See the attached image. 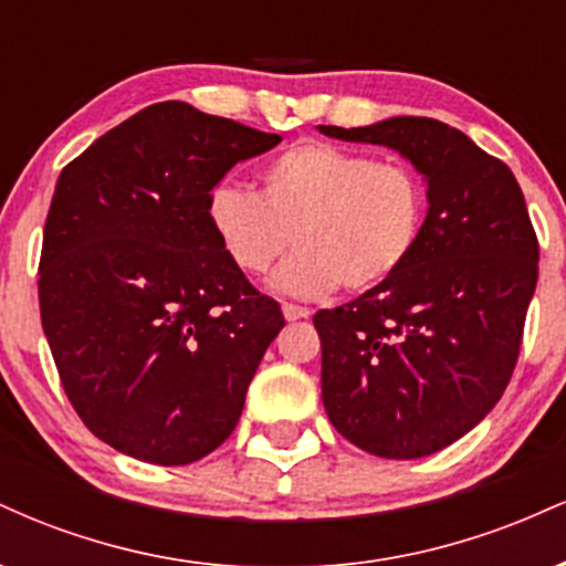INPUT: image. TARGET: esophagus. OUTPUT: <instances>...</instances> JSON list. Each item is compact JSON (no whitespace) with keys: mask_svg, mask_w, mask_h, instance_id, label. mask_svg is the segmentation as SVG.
Masks as SVG:
<instances>
[{"mask_svg":"<svg viewBox=\"0 0 566 566\" xmlns=\"http://www.w3.org/2000/svg\"><path fill=\"white\" fill-rule=\"evenodd\" d=\"M282 314L287 322H297V319H308V308L295 303H282Z\"/></svg>","mask_w":566,"mask_h":566,"instance_id":"1","label":"esophagus"}]
</instances>
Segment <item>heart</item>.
<instances>
[{
	"mask_svg": "<svg viewBox=\"0 0 566 566\" xmlns=\"http://www.w3.org/2000/svg\"><path fill=\"white\" fill-rule=\"evenodd\" d=\"M261 188V197L216 188L207 218L231 263L250 276H265L292 244L301 247L276 276L290 295L378 287L412 261L423 239L428 191L405 161L303 140L263 167Z\"/></svg>",
	"mask_w": 566,
	"mask_h": 566,
	"instance_id": "heart-1",
	"label": "heart"
}]
</instances>
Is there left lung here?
Listing matches in <instances>:
<instances>
[{"instance_id":"8db88e82","label":"left lung","mask_w":566,"mask_h":566,"mask_svg":"<svg viewBox=\"0 0 566 566\" xmlns=\"http://www.w3.org/2000/svg\"><path fill=\"white\" fill-rule=\"evenodd\" d=\"M319 129L396 148L428 180L412 261L314 316L337 433L378 458H426L469 433L516 367L541 258L524 193L505 161L428 116Z\"/></svg>"}]
</instances>
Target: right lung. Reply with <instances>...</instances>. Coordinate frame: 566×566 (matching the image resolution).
<instances>
[{"label": "right lung", "mask_w": 566, "mask_h": 566, "mask_svg": "<svg viewBox=\"0 0 566 566\" xmlns=\"http://www.w3.org/2000/svg\"><path fill=\"white\" fill-rule=\"evenodd\" d=\"M276 143L165 101L57 178L39 258L42 327L82 423L129 458L188 465L218 450L284 327L207 218L220 178Z\"/></svg>", "instance_id": "right-lung-1"}]
</instances>
